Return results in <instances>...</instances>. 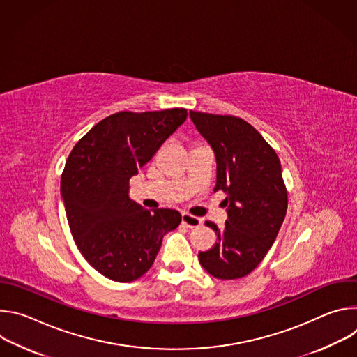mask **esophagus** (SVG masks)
<instances>
[{"label":"esophagus","mask_w":357,"mask_h":357,"mask_svg":"<svg viewBox=\"0 0 357 357\" xmlns=\"http://www.w3.org/2000/svg\"><path fill=\"white\" fill-rule=\"evenodd\" d=\"M182 223L192 229V227L200 226L202 225V219L196 218V216H192L190 213H182Z\"/></svg>","instance_id":"esophagus-1"}]
</instances>
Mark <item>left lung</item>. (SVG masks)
<instances>
[{"label":"left lung","instance_id":"obj_1","mask_svg":"<svg viewBox=\"0 0 357 357\" xmlns=\"http://www.w3.org/2000/svg\"><path fill=\"white\" fill-rule=\"evenodd\" d=\"M197 131L215 151V190L226 193L222 229L206 222L216 244L199 251V261L219 280H236L256 268L273 245L288 208L281 162L273 146L240 117L189 112Z\"/></svg>","mask_w":357,"mask_h":357}]
</instances>
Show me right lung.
Wrapping results in <instances>:
<instances>
[{"mask_svg": "<svg viewBox=\"0 0 357 357\" xmlns=\"http://www.w3.org/2000/svg\"><path fill=\"white\" fill-rule=\"evenodd\" d=\"M186 117L185 109L112 114L68 157L61 193L70 233L87 263L113 281L144 275L182 220L174 209H144L130 199L128 182Z\"/></svg>", "mask_w": 357, "mask_h": 357, "instance_id": "right-lung-1", "label": "right lung"}]
</instances>
